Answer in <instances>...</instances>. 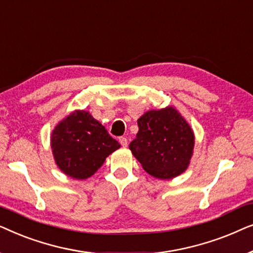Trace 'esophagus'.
<instances>
[{
  "label": "esophagus",
  "instance_id": "1",
  "mask_svg": "<svg viewBox=\"0 0 253 253\" xmlns=\"http://www.w3.org/2000/svg\"><path fill=\"white\" fill-rule=\"evenodd\" d=\"M120 144L122 145L123 147H126L127 146V139L126 137H121L120 138Z\"/></svg>",
  "mask_w": 253,
  "mask_h": 253
}]
</instances>
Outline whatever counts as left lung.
<instances>
[{
    "instance_id": "1",
    "label": "left lung",
    "mask_w": 253,
    "mask_h": 253,
    "mask_svg": "<svg viewBox=\"0 0 253 253\" xmlns=\"http://www.w3.org/2000/svg\"><path fill=\"white\" fill-rule=\"evenodd\" d=\"M138 133L129 148L151 176L177 177L188 169L195 148V133L172 106L148 110L137 121Z\"/></svg>"
}]
</instances>
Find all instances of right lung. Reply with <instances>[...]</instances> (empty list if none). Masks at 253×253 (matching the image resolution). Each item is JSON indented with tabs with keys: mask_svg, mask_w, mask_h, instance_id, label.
Returning a JSON list of instances; mask_svg holds the SVG:
<instances>
[{
	"mask_svg": "<svg viewBox=\"0 0 253 253\" xmlns=\"http://www.w3.org/2000/svg\"><path fill=\"white\" fill-rule=\"evenodd\" d=\"M50 146L55 164L63 174L86 179L94 175L121 145L91 114L77 109L54 127Z\"/></svg>",
	"mask_w": 253,
	"mask_h": 253,
	"instance_id": "add662e5",
	"label": "right lung"
}]
</instances>
